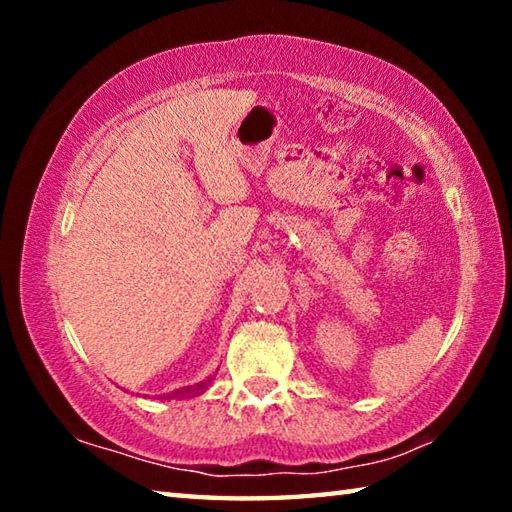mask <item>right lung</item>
Returning <instances> with one entry per match:
<instances>
[{
  "label": "right lung",
  "instance_id": "add662e5",
  "mask_svg": "<svg viewBox=\"0 0 512 512\" xmlns=\"http://www.w3.org/2000/svg\"><path fill=\"white\" fill-rule=\"evenodd\" d=\"M212 384V379H207V381H201V384H196V386H185V388H178V391H173L171 395H167L169 400H173V397H189V395H198V393H203L207 386Z\"/></svg>",
  "mask_w": 512,
  "mask_h": 512
}]
</instances>
